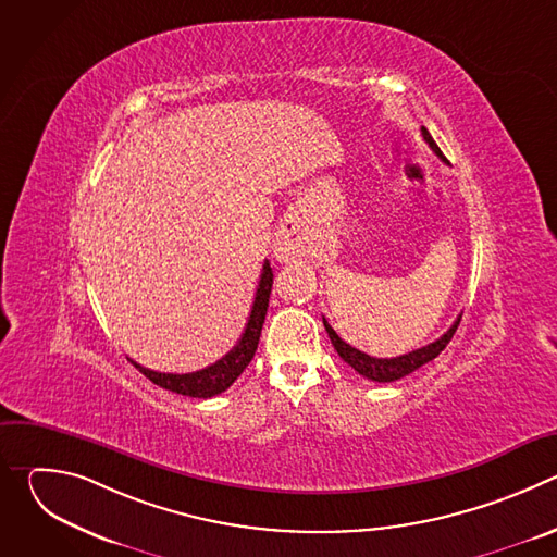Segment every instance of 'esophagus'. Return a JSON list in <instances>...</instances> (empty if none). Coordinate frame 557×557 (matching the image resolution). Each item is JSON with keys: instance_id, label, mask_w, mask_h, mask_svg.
<instances>
[{"instance_id": "obj_1", "label": "esophagus", "mask_w": 557, "mask_h": 557, "mask_svg": "<svg viewBox=\"0 0 557 557\" xmlns=\"http://www.w3.org/2000/svg\"><path fill=\"white\" fill-rule=\"evenodd\" d=\"M273 253L280 262H290L301 253V235H299V226L295 220H286L277 235H275V247Z\"/></svg>"}]
</instances>
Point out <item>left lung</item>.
<instances>
[{
    "label": "left lung",
    "instance_id": "8db88e82",
    "mask_svg": "<svg viewBox=\"0 0 557 557\" xmlns=\"http://www.w3.org/2000/svg\"><path fill=\"white\" fill-rule=\"evenodd\" d=\"M421 134H423L425 143L432 147V151L441 158V161H445L443 151L438 149V145L434 143V138L430 136V132H428L425 127H421ZM458 324H460V314H458V320L451 324V329H449L443 337H438L436 342H432V344H428V346H423V348H419V350H412V352H408V355H401V357H394V359H376V357H370V355H366V352L352 348L350 344H346V342L333 331V326L326 322V317H324V329H326V333H329V337H331V342H333L337 355H339L350 368H355V372H359L361 376H366V379H370V381H376V383H389V381L401 379V376H406V374L419 370L421 366H425V363L432 361L434 357H438L441 350H443V348L449 344V339L454 337Z\"/></svg>",
    "mask_w": 557,
    "mask_h": 557
}]
</instances>
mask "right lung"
<instances>
[{
	"mask_svg": "<svg viewBox=\"0 0 557 557\" xmlns=\"http://www.w3.org/2000/svg\"><path fill=\"white\" fill-rule=\"evenodd\" d=\"M271 286H273V269L269 262H264L262 267V275H260V284L256 290V299L251 306V314L249 322L245 326V333L220 361H215L209 368H202L198 372H189V374H172V372H156L149 368H143L140 363L132 361V366L138 368V372H143L151 383L161 385L165 389H172L176 394L183 396H194V399H211V396L224 392L237 376L245 372V368L251 363L256 350H258V342L262 335V324L267 317V308H269V297H271Z\"/></svg>",
	"mask_w": 557,
	"mask_h": 557,
	"instance_id": "right-lung-1",
	"label": "right lung"
}]
</instances>
